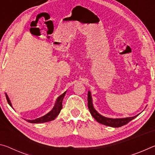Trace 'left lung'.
<instances>
[{
    "instance_id": "8db88e82",
    "label": "left lung",
    "mask_w": 155,
    "mask_h": 155,
    "mask_svg": "<svg viewBox=\"0 0 155 155\" xmlns=\"http://www.w3.org/2000/svg\"><path fill=\"white\" fill-rule=\"evenodd\" d=\"M87 105H88L89 110H90V114L97 122L101 123L102 124L108 126V127H122V126L128 124L130 121L135 118L137 115H139L138 114L133 117H126V118H117V119L108 118V117H104L101 114H99L94 109L92 104V100H91L90 91H88V94H87Z\"/></svg>"
}]
</instances>
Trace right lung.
I'll use <instances>...</instances> for the list:
<instances>
[{
  "label": "right lung",
  "instance_id": "right-lung-1",
  "mask_svg": "<svg viewBox=\"0 0 155 155\" xmlns=\"http://www.w3.org/2000/svg\"><path fill=\"white\" fill-rule=\"evenodd\" d=\"M65 93H66V91H65V92H64L63 94H61V95L58 98H57L55 105H54V107H53V109H52V111L51 112H49L48 114H47L46 115H44L43 117H39V118H37L35 120H25L26 121H27L30 123H44V122L52 121V120L55 119L57 115L59 114V113H60V111H61V110L62 109V102H63V99H64V96L65 95ZM5 96H6L7 101V102H8L9 104L12 107L11 101H10L9 97H8V96H7V94L6 93H5Z\"/></svg>",
  "mask_w": 155,
  "mask_h": 155
}]
</instances>
